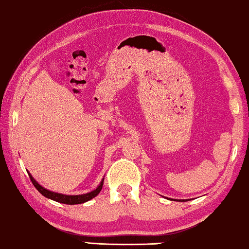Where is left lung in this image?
Wrapping results in <instances>:
<instances>
[{"mask_svg": "<svg viewBox=\"0 0 249 249\" xmlns=\"http://www.w3.org/2000/svg\"><path fill=\"white\" fill-rule=\"evenodd\" d=\"M186 200H188V199H186ZM186 200H184V199H182V200H177V201H180V202H184V201H186Z\"/></svg>", "mask_w": 249, "mask_h": 249, "instance_id": "8db88e82", "label": "left lung"}]
</instances>
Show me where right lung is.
Here are the masks:
<instances>
[{
  "instance_id": "1",
  "label": "right lung",
  "mask_w": 249,
  "mask_h": 249,
  "mask_svg": "<svg viewBox=\"0 0 249 249\" xmlns=\"http://www.w3.org/2000/svg\"><path fill=\"white\" fill-rule=\"evenodd\" d=\"M28 175L30 180H32L33 185L36 187V189L40 193L43 197H46L48 199L53 200V201L60 202V203H64V204H80V203H84L89 200L95 198L97 196L100 190L103 188V184H104V178L102 179V181L99 182V185L97 186V188L94 189L93 191L87 194H83V195H75V196H70V195H63V194H58L54 193V191H50L46 189L45 187H42L40 184H38L36 181V179L32 176V174L28 172Z\"/></svg>"
}]
</instances>
